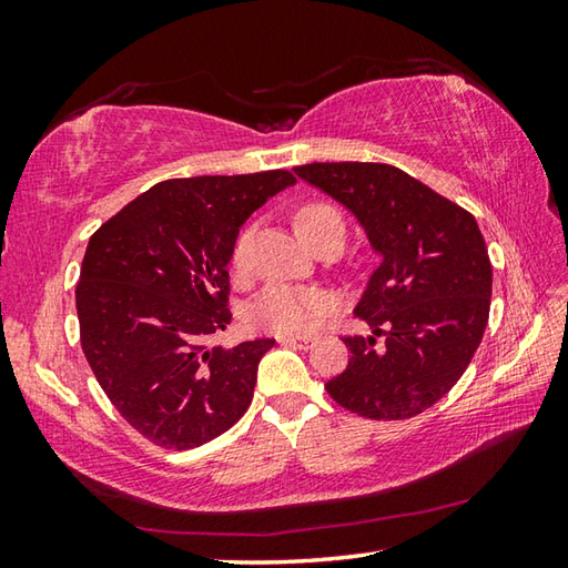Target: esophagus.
Instances as JSON below:
<instances>
[{
    "mask_svg": "<svg viewBox=\"0 0 568 568\" xmlns=\"http://www.w3.org/2000/svg\"><path fill=\"white\" fill-rule=\"evenodd\" d=\"M277 344H283V346H310L312 344V339H300V336H277Z\"/></svg>",
    "mask_w": 568,
    "mask_h": 568,
    "instance_id": "esophagus-1",
    "label": "esophagus"
}]
</instances>
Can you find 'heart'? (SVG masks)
Instances as JSON below:
<instances>
[{
  "mask_svg": "<svg viewBox=\"0 0 568 568\" xmlns=\"http://www.w3.org/2000/svg\"><path fill=\"white\" fill-rule=\"evenodd\" d=\"M295 226L300 236L312 244L332 226H342L344 220L339 210L329 202H305L295 212ZM251 244V229L241 232L232 248V271L244 273ZM334 310L332 297L315 287H293V285H271L253 300L246 310V324L256 332H268L277 336H303L312 334L320 322Z\"/></svg>",
  "mask_w": 568,
  "mask_h": 568,
  "instance_id": "1",
  "label": "heart"
}]
</instances>
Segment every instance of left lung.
I'll use <instances>...</instances> for the list:
<instances>
[{
  "label": "left lung",
  "mask_w": 568,
  "mask_h": 568,
  "mask_svg": "<svg viewBox=\"0 0 568 568\" xmlns=\"http://www.w3.org/2000/svg\"><path fill=\"white\" fill-rule=\"evenodd\" d=\"M295 173L346 204L383 256L354 310L373 336H342L348 364L324 388L366 419L425 413L464 376L488 324L493 268L474 214L388 163Z\"/></svg>",
  "instance_id": "8db88e82"
}]
</instances>
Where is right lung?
<instances>
[{
	"label": "right lung",
	"mask_w": 568,
	"mask_h": 568,
	"mask_svg": "<svg viewBox=\"0 0 568 568\" xmlns=\"http://www.w3.org/2000/svg\"><path fill=\"white\" fill-rule=\"evenodd\" d=\"M291 171L163 180L90 236L75 307L82 354L143 439L185 452L246 413L273 339L214 348L232 322L229 271L239 226Z\"/></svg>",
	"instance_id": "obj_1"
}]
</instances>
